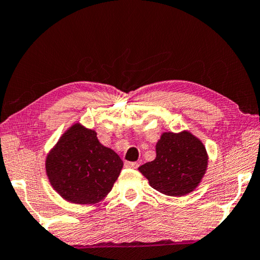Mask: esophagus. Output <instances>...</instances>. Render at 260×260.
<instances>
[{
  "label": "esophagus",
  "instance_id": "1",
  "mask_svg": "<svg viewBox=\"0 0 260 260\" xmlns=\"http://www.w3.org/2000/svg\"><path fill=\"white\" fill-rule=\"evenodd\" d=\"M125 168H130V169H137L139 165L137 162H124Z\"/></svg>",
  "mask_w": 260,
  "mask_h": 260
}]
</instances>
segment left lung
<instances>
[{"mask_svg": "<svg viewBox=\"0 0 260 260\" xmlns=\"http://www.w3.org/2000/svg\"><path fill=\"white\" fill-rule=\"evenodd\" d=\"M155 151V160L138 168L151 187L169 197H184L197 189L209 162L201 140L188 130L163 133Z\"/></svg>", "mask_w": 260, "mask_h": 260, "instance_id": "obj_1", "label": "left lung"}]
</instances>
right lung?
I'll list each match as a JSON object with an SVG mask.
<instances>
[{"instance_id": "add662e5", "label": "right lung", "mask_w": 260, "mask_h": 260, "mask_svg": "<svg viewBox=\"0 0 260 260\" xmlns=\"http://www.w3.org/2000/svg\"><path fill=\"white\" fill-rule=\"evenodd\" d=\"M123 162L112 148L99 143L97 133L76 122L61 135L45 158L53 189L67 202L94 204L107 197Z\"/></svg>"}]
</instances>
